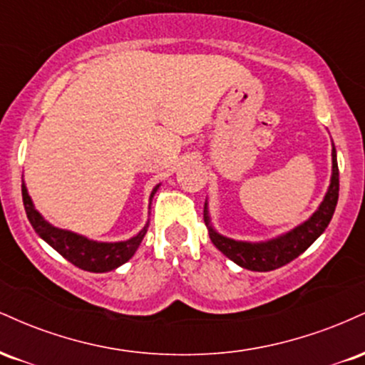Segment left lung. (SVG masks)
Here are the masks:
<instances>
[{
	"label": "left lung",
	"mask_w": 365,
	"mask_h": 365,
	"mask_svg": "<svg viewBox=\"0 0 365 365\" xmlns=\"http://www.w3.org/2000/svg\"><path fill=\"white\" fill-rule=\"evenodd\" d=\"M331 163H333V166H331V182L328 192H326L324 199H322L319 207L316 209V212L307 221L295 226L290 232L271 238V240L242 242L223 237L211 225L207 202L204 204V223L207 226L209 238L216 245V249L221 250L226 257L232 259L240 267H245V269L250 271H261V273L262 271L278 269V267L299 257L328 228L334 209H336L338 192H340V178H338L340 173H338L336 149H334V145L333 150H331Z\"/></svg>",
	"instance_id": "1"
}]
</instances>
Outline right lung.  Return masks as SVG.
Here are the masks:
<instances>
[{"label":"right lung","mask_w":365,"mask_h":365,"mask_svg":"<svg viewBox=\"0 0 365 365\" xmlns=\"http://www.w3.org/2000/svg\"><path fill=\"white\" fill-rule=\"evenodd\" d=\"M158 188L159 185L153 188L149 200H153ZM22 197L25 212H27L29 221H31L37 235L43 238L46 244L51 245L58 254H61L66 261H70L73 266L81 267L83 271H91V273H108V271L116 269L121 264L127 262L128 259H132V255L139 249L142 238L145 237L149 228L148 221L144 228L128 240L96 242L83 235H78V233L70 232V230L56 228V226L48 223L34 207V202L29 195L25 183H22Z\"/></svg>","instance_id":"1"}]
</instances>
